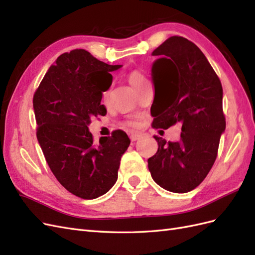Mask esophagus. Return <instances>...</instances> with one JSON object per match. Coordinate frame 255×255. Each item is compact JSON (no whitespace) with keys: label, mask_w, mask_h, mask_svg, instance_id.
Returning a JSON list of instances; mask_svg holds the SVG:
<instances>
[{"label":"esophagus","mask_w":255,"mask_h":255,"mask_svg":"<svg viewBox=\"0 0 255 255\" xmlns=\"http://www.w3.org/2000/svg\"><path fill=\"white\" fill-rule=\"evenodd\" d=\"M129 138H130V140H131L132 142H134V141L140 139V134L139 133H130L129 134Z\"/></svg>","instance_id":"esophagus-1"}]
</instances>
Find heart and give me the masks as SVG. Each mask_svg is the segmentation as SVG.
Instances as JSON below:
<instances>
[{
	"instance_id": "b5f03b06",
	"label": "heart",
	"mask_w": 255,
	"mask_h": 255,
	"mask_svg": "<svg viewBox=\"0 0 255 255\" xmlns=\"http://www.w3.org/2000/svg\"><path fill=\"white\" fill-rule=\"evenodd\" d=\"M127 80L129 82V84L131 85V86L136 91L140 90L143 86H145V85L149 84L148 81H147V78L139 71L130 72V73L128 74ZM135 125H136V124L133 121H126V122L123 123V126L124 127H128V128H133V127H135Z\"/></svg>"
}]
</instances>
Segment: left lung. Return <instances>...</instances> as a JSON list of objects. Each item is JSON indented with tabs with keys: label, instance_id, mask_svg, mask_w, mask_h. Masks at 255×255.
Here are the masks:
<instances>
[{
	"label": "left lung",
	"instance_id": "1",
	"mask_svg": "<svg viewBox=\"0 0 255 255\" xmlns=\"http://www.w3.org/2000/svg\"><path fill=\"white\" fill-rule=\"evenodd\" d=\"M155 88L152 127L181 124L178 142L154 135L158 149L148 158L153 180L165 190L187 193L205 180L218 156L226 122L223 88L206 56L182 36H170L153 51Z\"/></svg>",
	"mask_w": 255,
	"mask_h": 255
}]
</instances>
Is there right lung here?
<instances>
[{
    "mask_svg": "<svg viewBox=\"0 0 255 255\" xmlns=\"http://www.w3.org/2000/svg\"><path fill=\"white\" fill-rule=\"evenodd\" d=\"M122 65L98 60L85 49L57 58L33 96L36 136L51 172L59 183L83 199H95L117 180L130 140L125 131L94 141L91 117L104 116L102 93L112 84L111 72Z\"/></svg>",
    "mask_w": 255,
    "mask_h": 255,
    "instance_id": "add662e5",
    "label": "right lung"
}]
</instances>
